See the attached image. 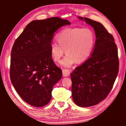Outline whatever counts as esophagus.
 I'll return each mask as SVG.
<instances>
[{"mask_svg": "<svg viewBox=\"0 0 126 126\" xmlns=\"http://www.w3.org/2000/svg\"><path fill=\"white\" fill-rule=\"evenodd\" d=\"M63 77H68L70 75V72L68 70H63Z\"/></svg>", "mask_w": 126, "mask_h": 126, "instance_id": "esophagus-1", "label": "esophagus"}]
</instances>
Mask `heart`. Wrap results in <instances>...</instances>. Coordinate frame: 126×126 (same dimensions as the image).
Here are the masks:
<instances>
[{
  "label": "heart",
  "instance_id": "b5f03b06",
  "mask_svg": "<svg viewBox=\"0 0 126 126\" xmlns=\"http://www.w3.org/2000/svg\"><path fill=\"white\" fill-rule=\"evenodd\" d=\"M56 39L58 44L52 42L50 46L51 58L59 61L65 49L67 54L60 63L65 68H70L76 61L82 63L88 60L95 42L94 32L88 28L65 29L57 35Z\"/></svg>",
  "mask_w": 126,
  "mask_h": 126
}]
</instances>
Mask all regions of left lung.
<instances>
[{
	"label": "left lung",
	"instance_id": "1",
	"mask_svg": "<svg viewBox=\"0 0 126 126\" xmlns=\"http://www.w3.org/2000/svg\"><path fill=\"white\" fill-rule=\"evenodd\" d=\"M78 18L94 28L96 38L90 57L70 74L73 101L88 107L106 99L112 88L119 70L118 49L112 35L100 23Z\"/></svg>",
	"mask_w": 126,
	"mask_h": 126
}]
</instances>
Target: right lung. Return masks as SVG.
<instances>
[{
  "mask_svg": "<svg viewBox=\"0 0 126 126\" xmlns=\"http://www.w3.org/2000/svg\"><path fill=\"white\" fill-rule=\"evenodd\" d=\"M68 25V20L58 17L33 20L14 44L10 79L19 95L31 106L47 104L53 87L62 78V70L53 61L50 46L54 32Z\"/></svg>",
  "mask_w": 126,
  "mask_h": 126,
  "instance_id": "1",
  "label": "right lung"
}]
</instances>
